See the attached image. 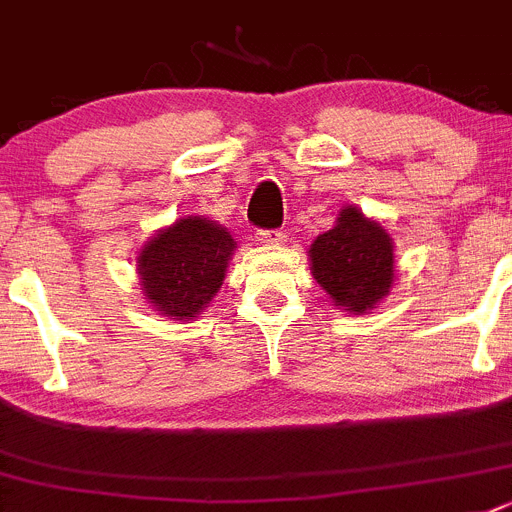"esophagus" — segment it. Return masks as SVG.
Instances as JSON below:
<instances>
[{"label":"esophagus","instance_id":"34e87169","mask_svg":"<svg viewBox=\"0 0 512 512\" xmlns=\"http://www.w3.org/2000/svg\"><path fill=\"white\" fill-rule=\"evenodd\" d=\"M256 238H259V243H264V246H279V243L286 241V233L281 231V228H264V231L256 233Z\"/></svg>","mask_w":512,"mask_h":512}]
</instances>
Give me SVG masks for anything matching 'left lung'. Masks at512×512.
Returning a JSON list of instances; mask_svg holds the SVG:
<instances>
[{
  "label": "left lung",
  "mask_w": 512,
  "mask_h": 512,
  "mask_svg": "<svg viewBox=\"0 0 512 512\" xmlns=\"http://www.w3.org/2000/svg\"><path fill=\"white\" fill-rule=\"evenodd\" d=\"M311 274L334 304L364 314L384 299L394 279L392 238L357 208L339 211L337 226L309 248Z\"/></svg>",
  "instance_id": "1"
}]
</instances>
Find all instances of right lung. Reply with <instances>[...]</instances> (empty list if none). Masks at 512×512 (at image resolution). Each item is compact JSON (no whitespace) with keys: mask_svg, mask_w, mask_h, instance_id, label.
I'll return each instance as SVG.
<instances>
[{"mask_svg":"<svg viewBox=\"0 0 512 512\" xmlns=\"http://www.w3.org/2000/svg\"><path fill=\"white\" fill-rule=\"evenodd\" d=\"M233 248L226 228L198 216L180 218L138 256L145 299L160 314L191 319L221 289Z\"/></svg>","mask_w":512,"mask_h":512,"instance_id":"1","label":"right lung"}]
</instances>
